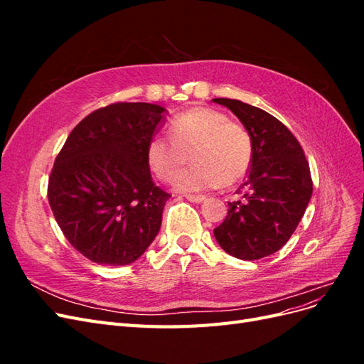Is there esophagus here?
I'll return each mask as SVG.
<instances>
[{
	"instance_id": "1",
	"label": "esophagus",
	"mask_w": 364,
	"mask_h": 364,
	"mask_svg": "<svg viewBox=\"0 0 364 364\" xmlns=\"http://www.w3.org/2000/svg\"><path fill=\"white\" fill-rule=\"evenodd\" d=\"M186 197V200H190V202H193V203H202L206 197L205 196H202V194H188V196H185Z\"/></svg>"
}]
</instances>
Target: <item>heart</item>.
Instances as JSON below:
<instances>
[{
    "label": "heart",
    "mask_w": 364,
    "mask_h": 364,
    "mask_svg": "<svg viewBox=\"0 0 364 364\" xmlns=\"http://www.w3.org/2000/svg\"><path fill=\"white\" fill-rule=\"evenodd\" d=\"M188 156L195 165L180 173ZM252 156L249 130L209 107H194L178 115L171 121L170 138L155 135L147 144L150 170L164 182L171 181L178 172L174 186L181 191L234 185L245 178Z\"/></svg>",
    "instance_id": "1"
}]
</instances>
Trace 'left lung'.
I'll return each mask as SVG.
<instances>
[{
    "label": "left lung",
    "instance_id": "1",
    "mask_svg": "<svg viewBox=\"0 0 364 364\" xmlns=\"http://www.w3.org/2000/svg\"><path fill=\"white\" fill-rule=\"evenodd\" d=\"M249 130L253 156L243 200L228 203L214 237L229 255L253 261L279 250L299 225L313 194L310 165L291 132L279 119L232 98H214Z\"/></svg>",
    "mask_w": 364,
    "mask_h": 364
}]
</instances>
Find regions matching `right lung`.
<instances>
[{"mask_svg":"<svg viewBox=\"0 0 364 364\" xmlns=\"http://www.w3.org/2000/svg\"><path fill=\"white\" fill-rule=\"evenodd\" d=\"M167 111L114 103L77 124L54 161L48 202L71 246L105 266H127L158 235L170 194L153 182L147 144Z\"/></svg>","mask_w":364,"mask_h":364,"instance_id":"right-lung-1","label":"right lung"}]
</instances>
